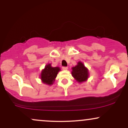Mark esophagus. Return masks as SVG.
I'll use <instances>...</instances> for the list:
<instances>
[{"label":"esophagus","instance_id":"obj_1","mask_svg":"<svg viewBox=\"0 0 128 128\" xmlns=\"http://www.w3.org/2000/svg\"><path fill=\"white\" fill-rule=\"evenodd\" d=\"M62 70H67V69H68V67H62Z\"/></svg>","mask_w":128,"mask_h":128}]
</instances>
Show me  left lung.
<instances>
[{"mask_svg": "<svg viewBox=\"0 0 128 128\" xmlns=\"http://www.w3.org/2000/svg\"><path fill=\"white\" fill-rule=\"evenodd\" d=\"M72 69V75L78 82L82 83L87 80L89 77L88 69L81 61H79L77 65L73 67Z\"/></svg>", "mask_w": 128, "mask_h": 128, "instance_id": "8db88e82", "label": "left lung"}]
</instances>
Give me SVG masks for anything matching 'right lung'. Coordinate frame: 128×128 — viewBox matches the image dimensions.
I'll return each instance as SVG.
<instances>
[{
	"mask_svg": "<svg viewBox=\"0 0 128 128\" xmlns=\"http://www.w3.org/2000/svg\"><path fill=\"white\" fill-rule=\"evenodd\" d=\"M60 70L61 69L59 67H52L50 63L46 64L44 68L42 70L40 74L42 82L44 84L52 86L55 82V78Z\"/></svg>",
	"mask_w": 128,
	"mask_h": 128,
	"instance_id": "1",
	"label": "right lung"
}]
</instances>
